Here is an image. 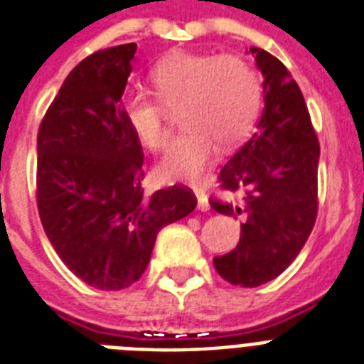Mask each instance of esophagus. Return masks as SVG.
I'll list each match as a JSON object with an SVG mask.
<instances>
[{
	"label": "esophagus",
	"mask_w": 364,
	"mask_h": 364,
	"mask_svg": "<svg viewBox=\"0 0 364 364\" xmlns=\"http://www.w3.org/2000/svg\"><path fill=\"white\" fill-rule=\"evenodd\" d=\"M194 194L198 198V209L200 211H209V200H208V194L200 188H194Z\"/></svg>",
	"instance_id": "obj_1"
}]
</instances>
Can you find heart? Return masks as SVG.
Listing matches in <instances>:
<instances>
[{
	"instance_id": "heart-1",
	"label": "heart",
	"mask_w": 364,
	"mask_h": 364,
	"mask_svg": "<svg viewBox=\"0 0 364 364\" xmlns=\"http://www.w3.org/2000/svg\"><path fill=\"white\" fill-rule=\"evenodd\" d=\"M159 97L134 90L123 100L127 125L149 151L170 140L166 108L179 110L185 131L156 164L164 181H196L217 155L218 144L247 138L264 106V82L247 59L233 54L177 52L153 69Z\"/></svg>"
}]
</instances>
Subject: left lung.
Masks as SVG:
<instances>
[{
	"label": "left lung",
	"instance_id": "left-lung-1",
	"mask_svg": "<svg viewBox=\"0 0 364 364\" xmlns=\"http://www.w3.org/2000/svg\"><path fill=\"white\" fill-rule=\"evenodd\" d=\"M264 75V112L256 131L220 170V188L241 200L211 198L215 211L241 218L237 247L215 256L218 274L256 288L288 267L305 247L318 215L320 144L299 85L279 59L250 48Z\"/></svg>",
	"mask_w": 364,
	"mask_h": 364
}]
</instances>
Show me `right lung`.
Masks as SVG:
<instances>
[{
  "label": "right lung",
  "mask_w": 364,
  "mask_h": 364,
  "mask_svg": "<svg viewBox=\"0 0 364 364\" xmlns=\"http://www.w3.org/2000/svg\"><path fill=\"white\" fill-rule=\"evenodd\" d=\"M136 44L82 59L37 134V208L67 267L97 289L129 288L146 271L156 233L196 208L191 188L144 194L141 144L123 114Z\"/></svg>",
  "instance_id": "1"
}]
</instances>
